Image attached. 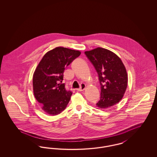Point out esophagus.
Here are the masks:
<instances>
[{"mask_svg": "<svg viewBox=\"0 0 157 157\" xmlns=\"http://www.w3.org/2000/svg\"><path fill=\"white\" fill-rule=\"evenodd\" d=\"M85 88H86V85L84 83H82L81 85V88L77 89V90L78 91H83V90H85Z\"/></svg>", "mask_w": 157, "mask_h": 157, "instance_id": "1", "label": "esophagus"}]
</instances>
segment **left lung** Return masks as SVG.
I'll return each mask as SVG.
<instances>
[{
    "instance_id": "obj_1",
    "label": "left lung",
    "mask_w": 157,
    "mask_h": 157,
    "mask_svg": "<svg viewBox=\"0 0 157 157\" xmlns=\"http://www.w3.org/2000/svg\"><path fill=\"white\" fill-rule=\"evenodd\" d=\"M85 53L98 74L101 97L97 106L105 109L119 102L128 84L127 71L121 59L115 53L102 48Z\"/></svg>"
}]
</instances>
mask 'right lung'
I'll return each mask as SVG.
<instances>
[{
	"label": "right lung",
	"mask_w": 157,
	"mask_h": 157,
	"mask_svg": "<svg viewBox=\"0 0 157 157\" xmlns=\"http://www.w3.org/2000/svg\"><path fill=\"white\" fill-rule=\"evenodd\" d=\"M80 55L79 51L57 47L46 53L39 63L33 76V94L46 113L56 115L66 108L72 92L62 83L63 72Z\"/></svg>",
	"instance_id": "obj_1"
}]
</instances>
